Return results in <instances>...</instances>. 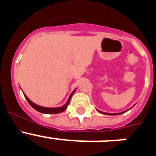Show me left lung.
Returning <instances> with one entry per match:
<instances>
[{
    "instance_id": "8db88e82",
    "label": "left lung",
    "mask_w": 156,
    "mask_h": 156,
    "mask_svg": "<svg viewBox=\"0 0 156 156\" xmlns=\"http://www.w3.org/2000/svg\"><path fill=\"white\" fill-rule=\"evenodd\" d=\"M100 112V111H99ZM126 112V111H125ZM125 112H120V113H106V112H101V113L105 114V115H120V114H122L124 113Z\"/></svg>"
}]
</instances>
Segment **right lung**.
Returning a JSON list of instances; mask_svg holds the SVG:
<instances>
[{"label": "right lung", "mask_w": 156, "mask_h": 156, "mask_svg": "<svg viewBox=\"0 0 156 156\" xmlns=\"http://www.w3.org/2000/svg\"><path fill=\"white\" fill-rule=\"evenodd\" d=\"M76 90H74V91L73 92V93L70 94L69 98L68 101H67V102H66V104L65 105L62 106V107H59V108H45V107H42V106H40V105H37L34 104V102H32L30 100V99L28 98L26 96V95L24 94L25 98H26V99L27 100V101L29 102V104L30 105L33 107V108H34L35 110H37V111L40 112H41V113H46V114H58V113H60V112H64L65 110L67 108V106H68L69 103L70 101V99H71L72 96H73V94H74V92H75Z\"/></svg>", "instance_id": "1"}]
</instances>
